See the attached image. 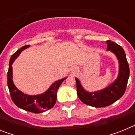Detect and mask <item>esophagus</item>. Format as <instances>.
<instances>
[{
  "instance_id": "1",
  "label": "esophagus",
  "mask_w": 135,
  "mask_h": 135,
  "mask_svg": "<svg viewBox=\"0 0 135 135\" xmlns=\"http://www.w3.org/2000/svg\"><path fill=\"white\" fill-rule=\"evenodd\" d=\"M76 70H77V69H76V68H75L74 69H72V71H76Z\"/></svg>"
}]
</instances>
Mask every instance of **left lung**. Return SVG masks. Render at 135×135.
<instances>
[{
    "instance_id": "1",
    "label": "left lung",
    "mask_w": 135,
    "mask_h": 135,
    "mask_svg": "<svg viewBox=\"0 0 135 135\" xmlns=\"http://www.w3.org/2000/svg\"><path fill=\"white\" fill-rule=\"evenodd\" d=\"M108 49L116 55L119 61V74L117 79L105 89L89 93L82 88L78 78H76L77 95L82 103L95 107L102 108L110 105L121 98L126 91L129 78L130 70L126 54L122 46L112 40H108Z\"/></svg>"
}]
</instances>
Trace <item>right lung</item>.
I'll return each mask as SVG.
<instances>
[{"mask_svg":"<svg viewBox=\"0 0 135 135\" xmlns=\"http://www.w3.org/2000/svg\"><path fill=\"white\" fill-rule=\"evenodd\" d=\"M29 46L30 45L23 46L17 50L14 54L12 55L9 61V70L7 73V84L12 101L18 108L27 112L38 114L51 109L55 105L57 101V90L65 78L54 82L47 91L41 95H27L19 90L15 87L13 82L12 64L17 56L20 55L21 51L28 48Z\"/></svg>","mask_w":135,"mask_h":135,"instance_id":"right-lung-1","label":"right lung"}]
</instances>
